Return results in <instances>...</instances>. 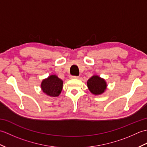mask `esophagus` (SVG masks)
Wrapping results in <instances>:
<instances>
[{
  "label": "esophagus",
  "mask_w": 147,
  "mask_h": 147,
  "mask_svg": "<svg viewBox=\"0 0 147 147\" xmlns=\"http://www.w3.org/2000/svg\"><path fill=\"white\" fill-rule=\"evenodd\" d=\"M70 78H71V79H77V78H78V76H70Z\"/></svg>",
  "instance_id": "1"
}]
</instances>
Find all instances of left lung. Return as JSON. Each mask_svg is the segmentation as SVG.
Listing matches in <instances>:
<instances>
[{"label":"left lung","mask_w":147,"mask_h":147,"mask_svg":"<svg viewBox=\"0 0 147 147\" xmlns=\"http://www.w3.org/2000/svg\"><path fill=\"white\" fill-rule=\"evenodd\" d=\"M89 90L93 95H100L107 88V83L104 79L97 75L92 76L87 82Z\"/></svg>","instance_id":"left-lung-1"}]
</instances>
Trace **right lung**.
<instances>
[{
  "label": "right lung",
  "mask_w": 147,
  "mask_h": 147,
  "mask_svg": "<svg viewBox=\"0 0 147 147\" xmlns=\"http://www.w3.org/2000/svg\"><path fill=\"white\" fill-rule=\"evenodd\" d=\"M62 85L63 82L57 76L53 74L42 81L41 88L47 95L55 97L60 95L62 90Z\"/></svg>",
  "instance_id": "1"
}]
</instances>
